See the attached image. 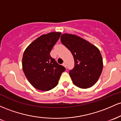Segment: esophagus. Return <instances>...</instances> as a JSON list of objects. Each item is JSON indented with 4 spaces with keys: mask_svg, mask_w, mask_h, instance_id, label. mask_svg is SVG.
<instances>
[{
    "mask_svg": "<svg viewBox=\"0 0 121 121\" xmlns=\"http://www.w3.org/2000/svg\"><path fill=\"white\" fill-rule=\"evenodd\" d=\"M63 66H65V67H66V63H63Z\"/></svg>",
    "mask_w": 121,
    "mask_h": 121,
    "instance_id": "1",
    "label": "esophagus"
}]
</instances>
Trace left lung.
<instances>
[{
  "label": "left lung",
  "mask_w": 121,
  "mask_h": 121,
  "mask_svg": "<svg viewBox=\"0 0 121 121\" xmlns=\"http://www.w3.org/2000/svg\"><path fill=\"white\" fill-rule=\"evenodd\" d=\"M60 40L74 57V67L69 71L73 83L81 89L93 86L102 71L103 60L99 50L75 35L62 34Z\"/></svg>",
  "instance_id": "left-lung-1"
}]
</instances>
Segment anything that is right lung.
Masks as SVG:
<instances>
[{"label": "right lung", "instance_id": "obj_1", "mask_svg": "<svg viewBox=\"0 0 121 121\" xmlns=\"http://www.w3.org/2000/svg\"><path fill=\"white\" fill-rule=\"evenodd\" d=\"M60 35V32H52L41 35L24 51L23 70L31 85L38 90L48 91L53 89L66 70L50 54Z\"/></svg>", "mask_w": 121, "mask_h": 121}]
</instances>
